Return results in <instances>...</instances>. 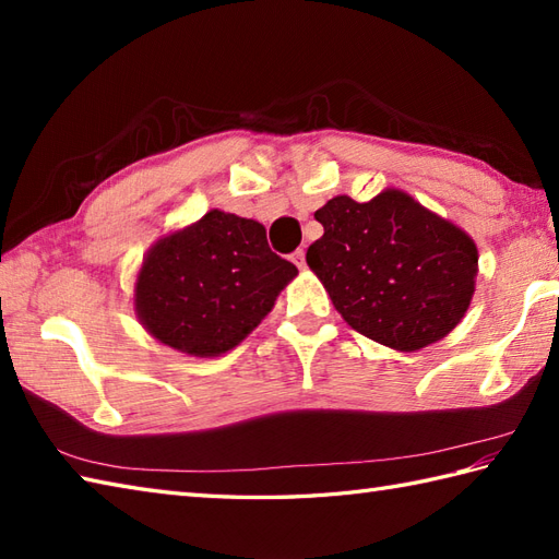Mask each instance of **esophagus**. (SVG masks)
Listing matches in <instances>:
<instances>
[{
	"instance_id": "esophagus-1",
	"label": "esophagus",
	"mask_w": 559,
	"mask_h": 559,
	"mask_svg": "<svg viewBox=\"0 0 559 559\" xmlns=\"http://www.w3.org/2000/svg\"><path fill=\"white\" fill-rule=\"evenodd\" d=\"M293 261H295V266H298V269H305V266H307L305 249H295V252H293Z\"/></svg>"
}]
</instances>
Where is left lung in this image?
<instances>
[{
  "label": "left lung",
  "mask_w": 559,
  "mask_h": 559,
  "mask_svg": "<svg viewBox=\"0 0 559 559\" xmlns=\"http://www.w3.org/2000/svg\"><path fill=\"white\" fill-rule=\"evenodd\" d=\"M314 218L324 235L307 249V264L358 334L413 353L444 338L466 314L478 247L411 194L384 189L365 204L334 197Z\"/></svg>",
  "instance_id": "8db88e82"
}]
</instances>
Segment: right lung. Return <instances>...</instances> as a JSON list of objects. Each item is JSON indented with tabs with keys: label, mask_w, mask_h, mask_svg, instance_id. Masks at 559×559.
Returning a JSON list of instances; mask_svg holds the SVG:
<instances>
[{
	"label": "right lung",
	"mask_w": 559,
	"mask_h": 559,
	"mask_svg": "<svg viewBox=\"0 0 559 559\" xmlns=\"http://www.w3.org/2000/svg\"><path fill=\"white\" fill-rule=\"evenodd\" d=\"M295 276L298 269L271 252L264 225L213 209L148 249L134 310L165 346L213 358L252 334Z\"/></svg>",
	"instance_id": "1"
}]
</instances>
